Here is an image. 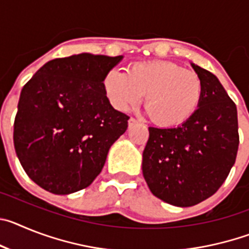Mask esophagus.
Wrapping results in <instances>:
<instances>
[{
    "label": "esophagus",
    "instance_id": "34e87169",
    "mask_svg": "<svg viewBox=\"0 0 249 249\" xmlns=\"http://www.w3.org/2000/svg\"><path fill=\"white\" fill-rule=\"evenodd\" d=\"M137 123H138L137 120H135V118H129V120H128V127H129V128H132V127L136 126Z\"/></svg>",
    "mask_w": 249,
    "mask_h": 249
}]
</instances>
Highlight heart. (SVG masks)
<instances>
[{
  "label": "heart",
  "mask_w": 249,
  "mask_h": 249,
  "mask_svg": "<svg viewBox=\"0 0 249 249\" xmlns=\"http://www.w3.org/2000/svg\"><path fill=\"white\" fill-rule=\"evenodd\" d=\"M102 89L114 109L127 112L144 94L152 121L162 128H175L195 116L203 94L197 73L168 61H146L128 66L126 73L116 68L103 76Z\"/></svg>",
  "instance_id": "b5f03b06"
}]
</instances>
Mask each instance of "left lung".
<instances>
[{
    "mask_svg": "<svg viewBox=\"0 0 249 249\" xmlns=\"http://www.w3.org/2000/svg\"><path fill=\"white\" fill-rule=\"evenodd\" d=\"M203 86L198 109L175 128L149 127L142 172L149 190L166 203L191 207L217 192L236 162L237 107L219 80L191 62Z\"/></svg>",
    "mask_w": 249,
    "mask_h": 249,
    "instance_id": "1",
    "label": "left lung"
}]
</instances>
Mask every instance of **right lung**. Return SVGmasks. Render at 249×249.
<instances>
[{
  "instance_id": "add662e5",
  "label": "right lung",
  "mask_w": 249,
  "mask_h": 249,
  "mask_svg": "<svg viewBox=\"0 0 249 249\" xmlns=\"http://www.w3.org/2000/svg\"><path fill=\"white\" fill-rule=\"evenodd\" d=\"M123 56L54 58L23 86L13 126L16 155L28 177L54 195L89 187L129 120L106 97L102 80Z\"/></svg>"
}]
</instances>
